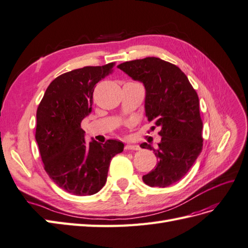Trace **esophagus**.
<instances>
[{
	"mask_svg": "<svg viewBox=\"0 0 248 248\" xmlns=\"http://www.w3.org/2000/svg\"><path fill=\"white\" fill-rule=\"evenodd\" d=\"M124 149L125 150H134V151H137V150H140V146H137V145H125V147H124Z\"/></svg>",
	"mask_w": 248,
	"mask_h": 248,
	"instance_id": "34e87169",
	"label": "esophagus"
}]
</instances>
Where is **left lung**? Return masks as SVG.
<instances>
[{"mask_svg": "<svg viewBox=\"0 0 248 248\" xmlns=\"http://www.w3.org/2000/svg\"><path fill=\"white\" fill-rule=\"evenodd\" d=\"M146 89L149 122L159 126L158 148L143 142L158 162L142 176L150 187H168L186 175L203 149V122L197 92L180 67L156 57L126 61L117 66Z\"/></svg>", "mask_w": 248, "mask_h": 248, "instance_id": "obj_1", "label": "left lung"}]
</instances>
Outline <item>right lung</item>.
Returning a JSON list of instances; mask_svg holds the SVG:
<instances>
[{
    "mask_svg": "<svg viewBox=\"0 0 248 248\" xmlns=\"http://www.w3.org/2000/svg\"><path fill=\"white\" fill-rule=\"evenodd\" d=\"M115 63L84 66L50 82L37 110L36 140L46 173L75 195H92L105 186L108 167L124 145L116 140L86 142L81 122L92 112L96 83Z\"/></svg>",
    "mask_w": 248,
    "mask_h": 248,
    "instance_id": "add662e5",
    "label": "right lung"
}]
</instances>
